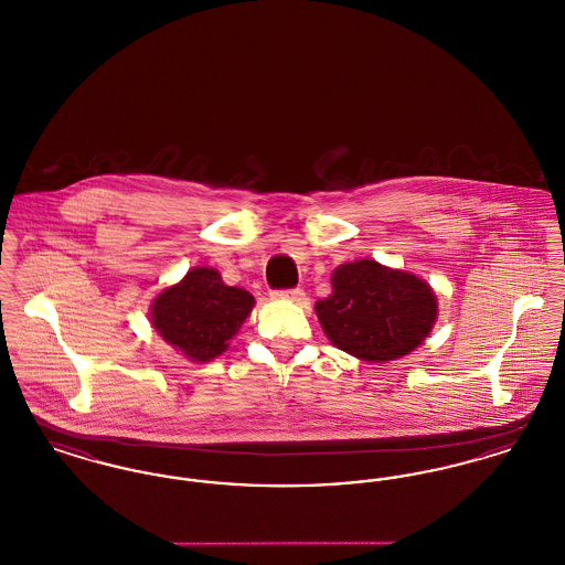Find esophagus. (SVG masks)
<instances>
[{"label": "esophagus", "mask_w": 565, "mask_h": 565, "mask_svg": "<svg viewBox=\"0 0 565 565\" xmlns=\"http://www.w3.org/2000/svg\"><path fill=\"white\" fill-rule=\"evenodd\" d=\"M273 298H277V300H290V302H296V305H305L307 302V296H305V290L302 288H290V290H275V292H270Z\"/></svg>", "instance_id": "obj_1"}]
</instances>
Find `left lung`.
Instances as JSON below:
<instances>
[{
  "instance_id": "left-lung-1",
  "label": "left lung",
  "mask_w": 565,
  "mask_h": 565,
  "mask_svg": "<svg viewBox=\"0 0 565 565\" xmlns=\"http://www.w3.org/2000/svg\"><path fill=\"white\" fill-rule=\"evenodd\" d=\"M330 281L332 295L316 302V313L334 348L366 362H387L430 334L438 302L417 275L364 258L337 267Z\"/></svg>"
}]
</instances>
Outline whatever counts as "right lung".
I'll use <instances>...</instances> for the list:
<instances>
[{"instance_id": "add662e5", "label": "right lung", "mask_w": 565, "mask_h": 565, "mask_svg": "<svg viewBox=\"0 0 565 565\" xmlns=\"http://www.w3.org/2000/svg\"><path fill=\"white\" fill-rule=\"evenodd\" d=\"M252 307L247 290L226 286L215 269L196 267L154 298L150 320L169 345L194 362H210L226 351Z\"/></svg>"}]
</instances>
